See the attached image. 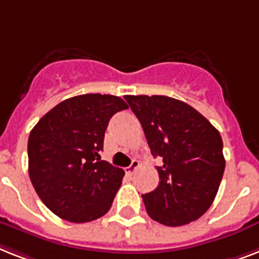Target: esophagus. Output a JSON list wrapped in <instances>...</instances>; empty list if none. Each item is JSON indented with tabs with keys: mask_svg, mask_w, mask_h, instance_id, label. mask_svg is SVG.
Instances as JSON below:
<instances>
[{
	"mask_svg": "<svg viewBox=\"0 0 259 259\" xmlns=\"http://www.w3.org/2000/svg\"><path fill=\"white\" fill-rule=\"evenodd\" d=\"M138 166H140V161H137V159H133V161H132V163H130V166H127V167H126V169H125L126 174H129V176H132V174H133L134 171H136V169H137V167H138Z\"/></svg>",
	"mask_w": 259,
	"mask_h": 259,
	"instance_id": "34e87169",
	"label": "esophagus"
}]
</instances>
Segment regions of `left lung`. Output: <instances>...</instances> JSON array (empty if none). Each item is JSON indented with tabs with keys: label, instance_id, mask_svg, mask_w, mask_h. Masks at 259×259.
<instances>
[{
	"label": "left lung",
	"instance_id": "1",
	"mask_svg": "<svg viewBox=\"0 0 259 259\" xmlns=\"http://www.w3.org/2000/svg\"><path fill=\"white\" fill-rule=\"evenodd\" d=\"M140 119L149 148L162 158L158 186L142 194L151 220L182 226L213 203L224 176L222 138L201 113L166 96H125Z\"/></svg>",
	"mask_w": 259,
	"mask_h": 259
}]
</instances>
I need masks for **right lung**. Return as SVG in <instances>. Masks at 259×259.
<instances>
[{
	"label": "right lung",
	"mask_w": 259,
	"mask_h": 259,
	"mask_svg": "<svg viewBox=\"0 0 259 259\" xmlns=\"http://www.w3.org/2000/svg\"><path fill=\"white\" fill-rule=\"evenodd\" d=\"M129 106L110 94L62 101L33 127L27 141L29 177L50 211L74 224L102 217L125 171L101 159L110 118Z\"/></svg>",
	"instance_id": "add662e5"
}]
</instances>
